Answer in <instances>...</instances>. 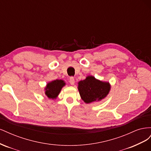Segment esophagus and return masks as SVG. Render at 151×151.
I'll return each mask as SVG.
<instances>
[{"label":"esophagus","instance_id":"1","mask_svg":"<svg viewBox=\"0 0 151 151\" xmlns=\"http://www.w3.org/2000/svg\"><path fill=\"white\" fill-rule=\"evenodd\" d=\"M69 83L71 85H74L75 83V80L74 78L73 77H70V79H69Z\"/></svg>","mask_w":151,"mask_h":151}]
</instances>
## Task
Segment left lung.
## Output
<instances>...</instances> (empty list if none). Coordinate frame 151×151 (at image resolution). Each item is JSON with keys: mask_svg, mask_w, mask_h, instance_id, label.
I'll return each mask as SVG.
<instances>
[{"mask_svg": "<svg viewBox=\"0 0 151 151\" xmlns=\"http://www.w3.org/2000/svg\"><path fill=\"white\" fill-rule=\"evenodd\" d=\"M78 84L80 96L86 103L100 101L106 96L110 90L108 83L96 79L93 76L87 77Z\"/></svg>", "mask_w": 151, "mask_h": 151, "instance_id": "left-lung-1", "label": "left lung"}]
</instances>
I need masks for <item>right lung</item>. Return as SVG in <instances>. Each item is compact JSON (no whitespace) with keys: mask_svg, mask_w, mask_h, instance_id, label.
Returning <instances> with one entry per match:
<instances>
[{"mask_svg":"<svg viewBox=\"0 0 151 151\" xmlns=\"http://www.w3.org/2000/svg\"><path fill=\"white\" fill-rule=\"evenodd\" d=\"M65 84L64 81L62 80L57 79L52 81L47 84L45 88V94L50 99H55Z\"/></svg>","mask_w":151,"mask_h":151,"instance_id":"right-lung-1","label":"right lung"}]
</instances>
